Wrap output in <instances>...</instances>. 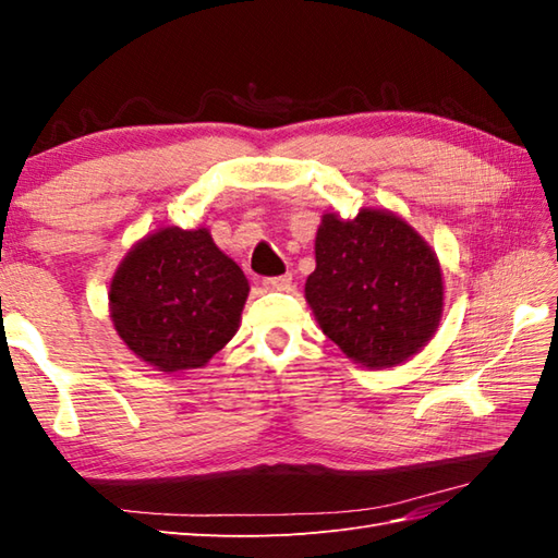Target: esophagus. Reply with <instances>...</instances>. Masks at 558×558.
Here are the masks:
<instances>
[{
	"label": "esophagus",
	"mask_w": 558,
	"mask_h": 558,
	"mask_svg": "<svg viewBox=\"0 0 558 558\" xmlns=\"http://www.w3.org/2000/svg\"><path fill=\"white\" fill-rule=\"evenodd\" d=\"M292 286V276L288 272V276H278V278H266L264 280V288L270 290V292H282V290H290Z\"/></svg>",
	"instance_id": "34e87169"
}]
</instances>
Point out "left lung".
<instances>
[{
  "label": "left lung",
  "instance_id": "1",
  "mask_svg": "<svg viewBox=\"0 0 558 558\" xmlns=\"http://www.w3.org/2000/svg\"><path fill=\"white\" fill-rule=\"evenodd\" d=\"M314 254L304 298L348 360L388 369L432 340L444 314V272L408 220L386 208H362L352 220L324 213Z\"/></svg>",
  "mask_w": 558,
  "mask_h": 558
}]
</instances>
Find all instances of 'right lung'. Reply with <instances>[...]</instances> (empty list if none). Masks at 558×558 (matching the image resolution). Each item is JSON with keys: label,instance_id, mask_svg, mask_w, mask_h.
<instances>
[{"label": "right lung", "instance_id": "right-lung-1", "mask_svg": "<svg viewBox=\"0 0 558 558\" xmlns=\"http://www.w3.org/2000/svg\"><path fill=\"white\" fill-rule=\"evenodd\" d=\"M248 280L208 228H158L110 280V318L124 345L156 372L201 369L242 322Z\"/></svg>", "mask_w": 558, "mask_h": 558}]
</instances>
